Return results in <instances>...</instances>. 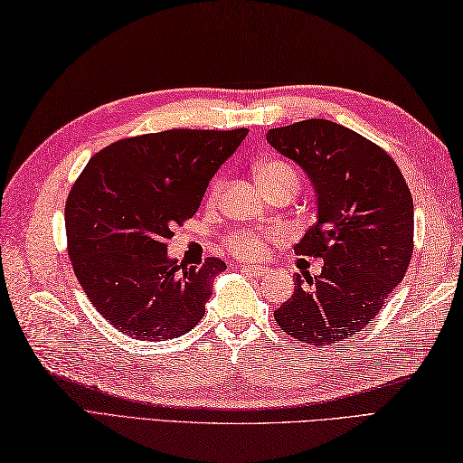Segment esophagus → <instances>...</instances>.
Wrapping results in <instances>:
<instances>
[{"label":"esophagus","instance_id":"obj_1","mask_svg":"<svg viewBox=\"0 0 463 463\" xmlns=\"http://www.w3.org/2000/svg\"><path fill=\"white\" fill-rule=\"evenodd\" d=\"M241 269L248 271L253 278H263L269 273V268H266V266H241Z\"/></svg>","mask_w":463,"mask_h":463}]
</instances>
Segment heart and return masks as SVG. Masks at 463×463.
<instances>
[{
  "mask_svg": "<svg viewBox=\"0 0 463 463\" xmlns=\"http://www.w3.org/2000/svg\"><path fill=\"white\" fill-rule=\"evenodd\" d=\"M256 177L266 194L281 184H291L296 187L299 184L296 169L288 162H281V159H263L256 165ZM220 192L222 179H215L210 190V200H215ZM273 241H278L276 235H269L266 232H233L225 238L223 245L228 253L238 260H261L268 253V245Z\"/></svg>",
  "mask_w": 463,
  "mask_h": 463,
  "instance_id": "b5f03b06",
  "label": "heart"
}]
</instances>
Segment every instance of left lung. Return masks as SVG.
Here are the masks:
<instances>
[{"label":"left lung","mask_w":463,"mask_h":463,"mask_svg":"<svg viewBox=\"0 0 463 463\" xmlns=\"http://www.w3.org/2000/svg\"><path fill=\"white\" fill-rule=\"evenodd\" d=\"M268 141L306 169L317 222L296 253L322 258L316 278L296 273L276 324L296 342L332 345L373 322L413 253V200L390 154L327 119L269 129Z\"/></svg>","instance_id":"1"}]
</instances>
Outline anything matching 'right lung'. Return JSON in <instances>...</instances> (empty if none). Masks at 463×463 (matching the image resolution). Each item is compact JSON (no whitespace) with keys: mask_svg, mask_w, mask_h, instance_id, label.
I'll list each match as a JSON object with an SVG mask.
<instances>
[{"mask_svg":"<svg viewBox=\"0 0 463 463\" xmlns=\"http://www.w3.org/2000/svg\"><path fill=\"white\" fill-rule=\"evenodd\" d=\"M245 136L240 128L126 137L75 179L65 202L71 266L93 307L121 334L165 342L203 317L225 261L185 268L167 258V240L194 218L210 179Z\"/></svg>","mask_w":463,"mask_h":463,"instance_id":"right-lung-1","label":"right lung"}]
</instances>
